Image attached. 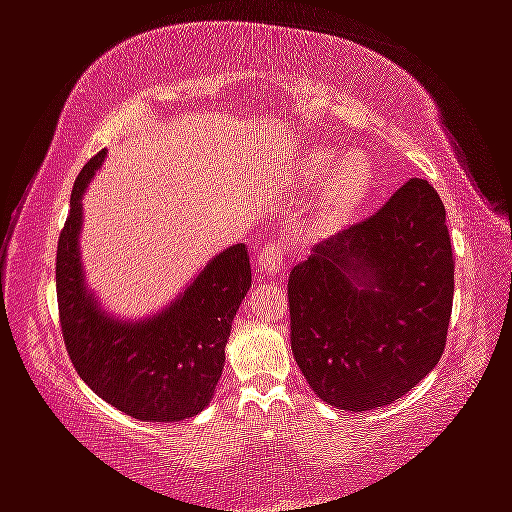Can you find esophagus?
I'll return each instance as SVG.
<instances>
[{"label": "esophagus", "instance_id": "esophagus-1", "mask_svg": "<svg viewBox=\"0 0 512 512\" xmlns=\"http://www.w3.org/2000/svg\"><path fill=\"white\" fill-rule=\"evenodd\" d=\"M282 264H285V253L278 243H269L262 248L255 259V276L259 280H273L282 276Z\"/></svg>", "mask_w": 512, "mask_h": 512}]
</instances>
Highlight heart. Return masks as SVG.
Instances as JSON below:
<instances>
[{"mask_svg": "<svg viewBox=\"0 0 512 512\" xmlns=\"http://www.w3.org/2000/svg\"><path fill=\"white\" fill-rule=\"evenodd\" d=\"M292 179L303 188H315L324 183L315 216L322 230H333L347 223L356 209L368 200L375 186V165L363 151H347L335 156L333 151H305L292 167Z\"/></svg>", "mask_w": 512, "mask_h": 512, "instance_id": "1", "label": "heart"}]
</instances>
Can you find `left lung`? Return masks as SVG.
Returning <instances> with one entry per match:
<instances>
[{"label": "left lung", "mask_w": 512, "mask_h": 512, "mask_svg": "<svg viewBox=\"0 0 512 512\" xmlns=\"http://www.w3.org/2000/svg\"><path fill=\"white\" fill-rule=\"evenodd\" d=\"M453 248L437 190L409 179L375 216L289 273L292 352L317 398L370 411L411 391L444 354Z\"/></svg>", "instance_id": "1"}]
</instances>
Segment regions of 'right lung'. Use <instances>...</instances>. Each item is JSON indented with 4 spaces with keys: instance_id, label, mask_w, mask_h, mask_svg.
Here are the masks:
<instances>
[{
    "instance_id": "right-lung-1",
    "label": "right lung",
    "mask_w": 512,
    "mask_h": 512,
    "mask_svg": "<svg viewBox=\"0 0 512 512\" xmlns=\"http://www.w3.org/2000/svg\"><path fill=\"white\" fill-rule=\"evenodd\" d=\"M105 151L82 167L57 246V303L68 356L98 398L149 423H177L207 407L223 375L225 345L250 259L243 243L218 253L163 310L121 319L101 308L80 257L82 195Z\"/></svg>"
}]
</instances>
